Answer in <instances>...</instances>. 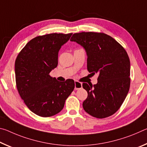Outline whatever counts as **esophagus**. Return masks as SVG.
I'll return each instance as SVG.
<instances>
[{
  "label": "esophagus",
  "instance_id": "esophagus-1",
  "mask_svg": "<svg viewBox=\"0 0 147 147\" xmlns=\"http://www.w3.org/2000/svg\"><path fill=\"white\" fill-rule=\"evenodd\" d=\"M74 84H75V86H74V89H76V90L82 88V84L81 82H79L78 81H75Z\"/></svg>",
  "mask_w": 147,
  "mask_h": 147
}]
</instances>
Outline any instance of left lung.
Instances as JSON below:
<instances>
[{
    "instance_id": "8db88e82",
    "label": "left lung",
    "mask_w": 147,
    "mask_h": 147,
    "mask_svg": "<svg viewBox=\"0 0 147 147\" xmlns=\"http://www.w3.org/2000/svg\"><path fill=\"white\" fill-rule=\"evenodd\" d=\"M70 40L85 49L88 71L98 74L96 84H82L88 94L82 104L84 110L98 119L112 115L120 108L130 89V62L127 53L104 33H75Z\"/></svg>"
}]
</instances>
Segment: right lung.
Returning <instances> with one entry per match:
<instances>
[{
	"instance_id": "obj_1",
	"label": "right lung",
	"mask_w": 147,
	"mask_h": 147,
	"mask_svg": "<svg viewBox=\"0 0 147 147\" xmlns=\"http://www.w3.org/2000/svg\"><path fill=\"white\" fill-rule=\"evenodd\" d=\"M71 36L72 33H53L36 37L17 56V90L30 110L40 117H48L60 112L74 88L73 80L60 82L49 74L58 65L59 49Z\"/></svg>"
}]
</instances>
